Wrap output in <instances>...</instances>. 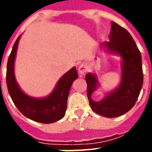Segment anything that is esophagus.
<instances>
[{
  "instance_id": "esophagus-1",
  "label": "esophagus",
  "mask_w": 152,
  "mask_h": 152,
  "mask_svg": "<svg viewBox=\"0 0 152 152\" xmlns=\"http://www.w3.org/2000/svg\"><path fill=\"white\" fill-rule=\"evenodd\" d=\"M78 72H79L80 74H81V75L85 74V73L87 72V66H86V65L85 63H81V64L80 65L79 67H78Z\"/></svg>"
}]
</instances>
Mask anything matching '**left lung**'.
<instances>
[{"label":"left lung","mask_w":152,"mask_h":152,"mask_svg":"<svg viewBox=\"0 0 152 152\" xmlns=\"http://www.w3.org/2000/svg\"><path fill=\"white\" fill-rule=\"evenodd\" d=\"M110 40L101 45L105 52L121 57L120 85L106 94L99 102L92 99V94L100 87L94 73L86 76L87 96L93 111L104 117L113 118L125 114L135 104L143 84L142 56L129 31L112 22Z\"/></svg>","instance_id":"8db88e82"}]
</instances>
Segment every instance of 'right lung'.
<instances>
[{"instance_id": "obj_1", "label": "right lung", "mask_w": 152, "mask_h": 152, "mask_svg": "<svg viewBox=\"0 0 152 152\" xmlns=\"http://www.w3.org/2000/svg\"><path fill=\"white\" fill-rule=\"evenodd\" d=\"M21 35L15 41L9 57L6 71V84L13 102L22 114L32 121L51 124L59 121L65 115L67 98L73 81L78 78L76 67L66 72L60 78L49 95L35 98L25 94L18 86L15 74V61Z\"/></svg>"}]
</instances>
